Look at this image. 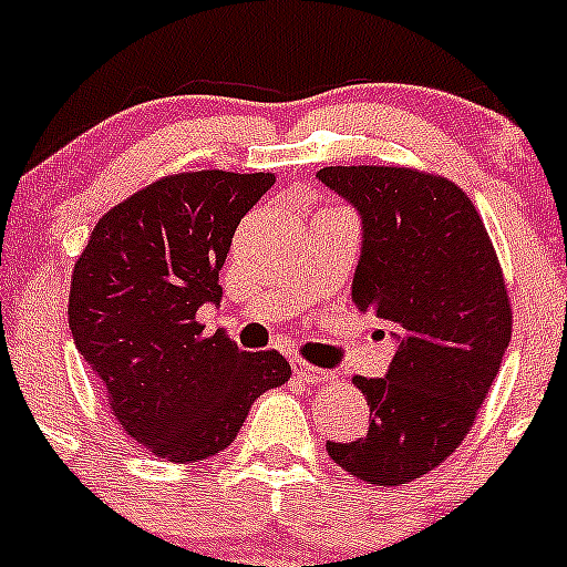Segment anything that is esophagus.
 I'll return each mask as SVG.
<instances>
[{
    "label": "esophagus",
    "instance_id": "obj_1",
    "mask_svg": "<svg viewBox=\"0 0 567 567\" xmlns=\"http://www.w3.org/2000/svg\"><path fill=\"white\" fill-rule=\"evenodd\" d=\"M293 374L309 384H326L333 379L331 371L315 369V365H309L307 360H301V358H293Z\"/></svg>",
    "mask_w": 567,
    "mask_h": 567
}]
</instances>
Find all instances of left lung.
Here are the masks:
<instances>
[{
  "instance_id": "8db88e82",
  "label": "left lung",
  "mask_w": 567,
  "mask_h": 567,
  "mask_svg": "<svg viewBox=\"0 0 567 567\" xmlns=\"http://www.w3.org/2000/svg\"><path fill=\"white\" fill-rule=\"evenodd\" d=\"M317 179L363 223L352 303L395 328L388 374L354 377L369 433L328 441V455L363 482L398 487L471 431L512 341V303L487 228L455 183L406 166H326Z\"/></svg>"
}]
</instances>
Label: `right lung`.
Instances as JSON below:
<instances>
[{"label": "right lung", "mask_w": 567, "mask_h": 567, "mask_svg": "<svg viewBox=\"0 0 567 567\" xmlns=\"http://www.w3.org/2000/svg\"><path fill=\"white\" fill-rule=\"evenodd\" d=\"M271 185L269 172L172 174L112 207L74 264V347L123 431L155 457L217 455L255 398L290 379L279 352H245L196 320L220 303L236 226Z\"/></svg>", "instance_id": "right-lung-1"}]
</instances>
